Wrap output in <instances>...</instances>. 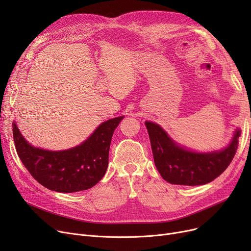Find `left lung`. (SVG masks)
I'll list each match as a JSON object with an SVG mask.
<instances>
[{"label": "left lung", "instance_id": "left-lung-1", "mask_svg": "<svg viewBox=\"0 0 251 251\" xmlns=\"http://www.w3.org/2000/svg\"><path fill=\"white\" fill-rule=\"evenodd\" d=\"M144 124L157 171L164 180L177 185H203L219 177L232 162L241 135L240 128H237L224 149L196 151L181 146L161 125L151 121Z\"/></svg>", "mask_w": 251, "mask_h": 251}]
</instances>
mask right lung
Returning <instances> with one entry per match:
<instances>
[{"instance_id": "1", "label": "right lung", "mask_w": 251, "mask_h": 251, "mask_svg": "<svg viewBox=\"0 0 251 251\" xmlns=\"http://www.w3.org/2000/svg\"><path fill=\"white\" fill-rule=\"evenodd\" d=\"M123 118L102 122L83 142L68 150L49 151L31 146L16 121L12 124L13 138L22 164L39 184L51 191L72 193L94 187L101 180L108 169L114 131Z\"/></svg>"}]
</instances>
